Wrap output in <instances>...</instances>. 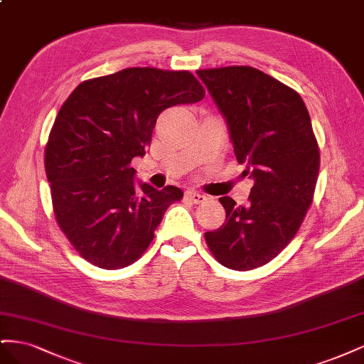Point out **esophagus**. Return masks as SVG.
I'll return each mask as SVG.
<instances>
[{"mask_svg": "<svg viewBox=\"0 0 364 364\" xmlns=\"http://www.w3.org/2000/svg\"><path fill=\"white\" fill-rule=\"evenodd\" d=\"M186 199H188L190 202H193V203H202L206 197L203 196V194H200V193H197L196 190H188L186 191Z\"/></svg>", "mask_w": 364, "mask_h": 364, "instance_id": "obj_1", "label": "esophagus"}]
</instances>
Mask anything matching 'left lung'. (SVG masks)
<instances>
[{
    "label": "left lung",
    "instance_id": "obj_1",
    "mask_svg": "<svg viewBox=\"0 0 364 364\" xmlns=\"http://www.w3.org/2000/svg\"><path fill=\"white\" fill-rule=\"evenodd\" d=\"M197 75L226 121L243 173L253 179L247 205L220 197L226 220L205 240L225 267L257 269L290 243L313 202L318 149L311 119L299 94L257 68Z\"/></svg>",
    "mask_w": 364,
    "mask_h": 364
}]
</instances>
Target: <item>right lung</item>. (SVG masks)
Instances as JSON below:
<instances>
[{"mask_svg": "<svg viewBox=\"0 0 364 364\" xmlns=\"http://www.w3.org/2000/svg\"><path fill=\"white\" fill-rule=\"evenodd\" d=\"M203 95L188 71L126 68L80 83L63 103L46 147V171L54 215L86 261L117 270L146 252L183 191L146 182L138 191L130 162L146 155L162 111Z\"/></svg>", "mask_w": 364, "mask_h": 364, "instance_id": "add662e5", "label": "right lung"}]
</instances>
